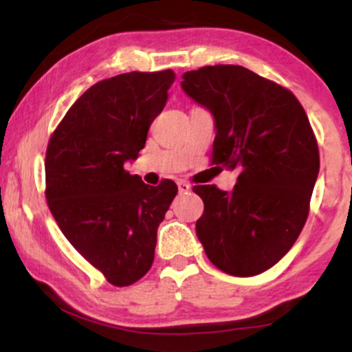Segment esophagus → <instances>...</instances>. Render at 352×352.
I'll return each mask as SVG.
<instances>
[{
	"instance_id": "34e87169",
	"label": "esophagus",
	"mask_w": 352,
	"mask_h": 352,
	"mask_svg": "<svg viewBox=\"0 0 352 352\" xmlns=\"http://www.w3.org/2000/svg\"><path fill=\"white\" fill-rule=\"evenodd\" d=\"M177 185H179V192L180 193H187V192H190V190H192V185H190L188 182H185V180H179V182H177Z\"/></svg>"
}]
</instances>
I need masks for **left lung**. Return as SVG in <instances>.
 I'll return each mask as SVG.
<instances>
[{
    "mask_svg": "<svg viewBox=\"0 0 352 352\" xmlns=\"http://www.w3.org/2000/svg\"><path fill=\"white\" fill-rule=\"evenodd\" d=\"M182 89L215 117L212 164L236 168L232 193L195 185L197 236L223 273L254 276L289 252L309 213L318 140L289 89L233 64L184 74Z\"/></svg>",
    "mask_w": 352,
    "mask_h": 352,
    "instance_id": "1",
    "label": "left lung"
}]
</instances>
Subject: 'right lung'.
I'll list each match as a JSON object with an SVG mask.
<instances>
[{
  "label": "right lung",
  "instance_id": "1",
  "mask_svg": "<svg viewBox=\"0 0 352 352\" xmlns=\"http://www.w3.org/2000/svg\"><path fill=\"white\" fill-rule=\"evenodd\" d=\"M175 72H127L99 80L72 104L46 148V200L60 232L111 285L151 270L157 228L175 182L157 187L125 170L162 112Z\"/></svg>",
  "mask_w": 352,
  "mask_h": 352
}]
</instances>
